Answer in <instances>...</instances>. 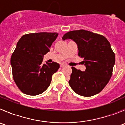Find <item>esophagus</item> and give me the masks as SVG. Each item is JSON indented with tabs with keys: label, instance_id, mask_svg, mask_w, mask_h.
<instances>
[{
	"label": "esophagus",
	"instance_id": "obj_1",
	"mask_svg": "<svg viewBox=\"0 0 125 125\" xmlns=\"http://www.w3.org/2000/svg\"><path fill=\"white\" fill-rule=\"evenodd\" d=\"M66 66V64H65V63H62L61 65H60V66H61L62 68L65 67V66Z\"/></svg>",
	"mask_w": 125,
	"mask_h": 125
}]
</instances>
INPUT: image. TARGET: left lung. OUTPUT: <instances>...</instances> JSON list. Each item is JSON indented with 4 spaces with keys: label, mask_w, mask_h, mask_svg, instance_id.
Instances as JSON below:
<instances>
[{
    "label": "left lung",
    "mask_w": 125,
    "mask_h": 125,
    "mask_svg": "<svg viewBox=\"0 0 125 125\" xmlns=\"http://www.w3.org/2000/svg\"><path fill=\"white\" fill-rule=\"evenodd\" d=\"M63 40L71 39L77 45L79 56L83 58L85 71L71 67L69 85L79 95H95L108 84L113 73L115 57L109 41L102 35L84 30L70 31Z\"/></svg>",
    "instance_id": "left-lung-1"
}]
</instances>
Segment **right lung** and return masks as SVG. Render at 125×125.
Here are the masks:
<instances>
[{"label":"right lung","instance_id":"right-lung-1","mask_svg":"<svg viewBox=\"0 0 125 125\" xmlns=\"http://www.w3.org/2000/svg\"><path fill=\"white\" fill-rule=\"evenodd\" d=\"M58 36L57 32L25 34L17 42L11 58L12 75L20 90L30 95L43 93L60 65L52 62L43 64L44 55L50 51Z\"/></svg>","mask_w":125,"mask_h":125}]
</instances>
